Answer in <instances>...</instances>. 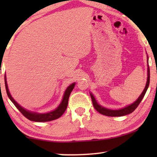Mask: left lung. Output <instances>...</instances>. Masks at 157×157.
<instances>
[{
  "instance_id": "8db88e82",
  "label": "left lung",
  "mask_w": 157,
  "mask_h": 157,
  "mask_svg": "<svg viewBox=\"0 0 157 157\" xmlns=\"http://www.w3.org/2000/svg\"><path fill=\"white\" fill-rule=\"evenodd\" d=\"M149 57L147 56V83H146L145 88L142 91V93L141 94V95L139 96V98L135 101L134 103H132V104L128 105L124 108H121L120 109H118V110H113V109H109L107 108H105V107L101 106L99 104H98V102L96 101L95 97H94L93 94L90 93V95H91L92 102H93V105L94 108L98 112L101 113L103 115L107 116V117H123V116L129 114V113H132L135 109H136V107L139 106V104H140L141 100L143 99L144 96L146 92H147L148 88H149V81H150V71H149Z\"/></svg>"
}]
</instances>
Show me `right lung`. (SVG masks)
I'll list each match as a JSON object with an SVG mask.
<instances>
[{"label":"right lung","mask_w":157,"mask_h":157,"mask_svg":"<svg viewBox=\"0 0 157 157\" xmlns=\"http://www.w3.org/2000/svg\"><path fill=\"white\" fill-rule=\"evenodd\" d=\"M76 85V83H73L70 86H68L67 89H66L65 92H64L63 98H62L61 102L60 103L59 106L56 109H55L53 111H49L47 113H37L35 111H31L23 108L19 105L16 101L13 99V98L12 97V96L10 95L9 89L8 87V83L7 81H6V76L5 74V86H6V93L8 98H10V100L13 103V104L16 106L17 109L22 113V114L25 117H26L28 119H29L30 121H37V122H46V121H50L55 120L56 119H59V117H61L63 113L65 112L66 108L68 106V98H69L70 94L71 93L72 90L74 89V88Z\"/></svg>","instance_id":"right-lung-1"}]
</instances>
